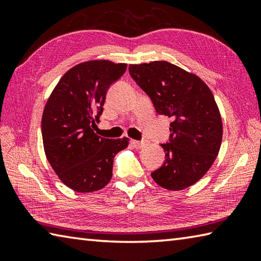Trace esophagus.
Segmentation results:
<instances>
[{"mask_svg":"<svg viewBox=\"0 0 261 261\" xmlns=\"http://www.w3.org/2000/svg\"><path fill=\"white\" fill-rule=\"evenodd\" d=\"M131 144L134 145V147L136 148H143L144 146H146V141H138V140H131Z\"/></svg>","mask_w":261,"mask_h":261,"instance_id":"34e87169","label":"esophagus"}]
</instances>
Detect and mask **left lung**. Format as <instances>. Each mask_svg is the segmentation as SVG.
Returning a JSON list of instances; mask_svg holds the SVG:
<instances>
[{"mask_svg": "<svg viewBox=\"0 0 261 261\" xmlns=\"http://www.w3.org/2000/svg\"><path fill=\"white\" fill-rule=\"evenodd\" d=\"M135 82L151 98L156 113L173 118L166 160L151 174L160 187L187 189L208 171L222 141V120L210 87L197 76L166 61L130 64Z\"/></svg>", "mask_w": 261, "mask_h": 261, "instance_id": "left-lung-1", "label": "left lung"}]
</instances>
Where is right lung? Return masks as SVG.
Masks as SVG:
<instances>
[{"label":"right lung","instance_id":"add662e5","mask_svg":"<svg viewBox=\"0 0 261 261\" xmlns=\"http://www.w3.org/2000/svg\"><path fill=\"white\" fill-rule=\"evenodd\" d=\"M126 70L107 60L83 62L68 70L48 98L41 131L48 162L61 182L77 192L105 188L116 154L129 139H107L94 132L109 86Z\"/></svg>","mask_w":261,"mask_h":261}]
</instances>
